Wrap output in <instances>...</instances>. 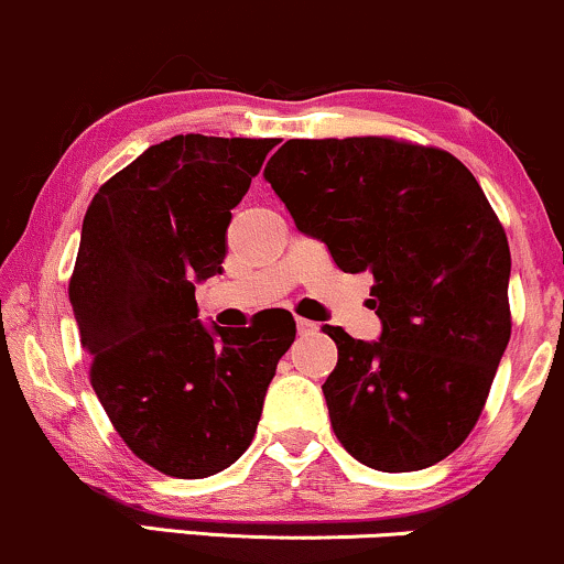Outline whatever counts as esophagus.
Segmentation results:
<instances>
[{
    "label": "esophagus",
    "mask_w": 564,
    "mask_h": 564,
    "mask_svg": "<svg viewBox=\"0 0 564 564\" xmlns=\"http://www.w3.org/2000/svg\"><path fill=\"white\" fill-rule=\"evenodd\" d=\"M317 325L312 323V321H307V317H296V330H300L302 336H307V334H312V330H315Z\"/></svg>",
    "instance_id": "1"
}]
</instances>
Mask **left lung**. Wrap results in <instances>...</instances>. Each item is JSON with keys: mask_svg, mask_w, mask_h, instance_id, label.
Here are the masks:
<instances>
[{"mask_svg": "<svg viewBox=\"0 0 564 564\" xmlns=\"http://www.w3.org/2000/svg\"><path fill=\"white\" fill-rule=\"evenodd\" d=\"M264 181L344 273H370L378 341L325 325L330 425L372 470L441 463L473 431L510 341V243L473 173L433 147L291 139Z\"/></svg>", "mask_w": 564, "mask_h": 564, "instance_id": "8db88e82", "label": "left lung"}]
</instances>
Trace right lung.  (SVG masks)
Returning a JSON list of instances; mask_svg holds the SVG:
<instances>
[{"label":"right lung","instance_id":"1","mask_svg":"<svg viewBox=\"0 0 564 564\" xmlns=\"http://www.w3.org/2000/svg\"><path fill=\"white\" fill-rule=\"evenodd\" d=\"M275 139L186 133L149 147L94 194L70 304L91 386L135 457L173 478L226 470L252 444L286 312L230 330L199 321L196 283L223 273L234 209Z\"/></svg>","mask_w":564,"mask_h":564}]
</instances>
